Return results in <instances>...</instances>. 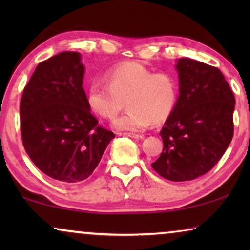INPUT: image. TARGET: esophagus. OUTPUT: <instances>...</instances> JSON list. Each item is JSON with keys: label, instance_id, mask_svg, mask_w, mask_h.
Returning <instances> with one entry per match:
<instances>
[{"label": "esophagus", "instance_id": "34e87169", "mask_svg": "<svg viewBox=\"0 0 250 250\" xmlns=\"http://www.w3.org/2000/svg\"><path fill=\"white\" fill-rule=\"evenodd\" d=\"M124 135L128 136V138H132V139H143L145 136L141 135V134H135V133H124Z\"/></svg>", "mask_w": 250, "mask_h": 250}]
</instances>
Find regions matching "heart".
Masks as SVG:
<instances>
[{"label":"heart","instance_id":"heart-1","mask_svg":"<svg viewBox=\"0 0 250 250\" xmlns=\"http://www.w3.org/2000/svg\"><path fill=\"white\" fill-rule=\"evenodd\" d=\"M107 84L93 82L86 90V104L98 117L112 119L124 107L128 111L114 121L122 132L146 129L152 121L165 122L175 108L176 78L169 73H152L138 62H125L105 73Z\"/></svg>","mask_w":250,"mask_h":250}]
</instances>
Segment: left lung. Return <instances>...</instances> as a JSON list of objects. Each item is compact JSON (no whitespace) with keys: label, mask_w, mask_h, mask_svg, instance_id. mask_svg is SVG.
Returning a JSON list of instances; mask_svg holds the SVG:
<instances>
[{"label":"left lung","mask_w":250,"mask_h":250,"mask_svg":"<svg viewBox=\"0 0 250 250\" xmlns=\"http://www.w3.org/2000/svg\"><path fill=\"white\" fill-rule=\"evenodd\" d=\"M175 108L160 131L162 155L152 168L164 179L182 182L213 168L233 138L234 95L216 67L181 58Z\"/></svg>","instance_id":"8db88e82"}]
</instances>
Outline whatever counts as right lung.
I'll list each match as a JSON object with an SVG mask.
<instances>
[{"mask_svg": "<svg viewBox=\"0 0 250 250\" xmlns=\"http://www.w3.org/2000/svg\"><path fill=\"white\" fill-rule=\"evenodd\" d=\"M84 73L81 53L56 54L39 63L20 101L26 152L45 175L66 184L86 180L115 138L87 107Z\"/></svg>", "mask_w": 250, "mask_h": 250, "instance_id": "obj_1", "label": "right lung"}]
</instances>
